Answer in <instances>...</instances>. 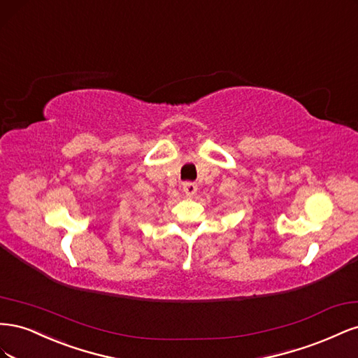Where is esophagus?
I'll list each match as a JSON object with an SVG mask.
<instances>
[{"mask_svg":"<svg viewBox=\"0 0 358 358\" xmlns=\"http://www.w3.org/2000/svg\"><path fill=\"white\" fill-rule=\"evenodd\" d=\"M183 192H185L187 197H194L197 192V183L194 182H185L183 183Z\"/></svg>","mask_w":358,"mask_h":358,"instance_id":"obj_1","label":"esophagus"}]
</instances>
